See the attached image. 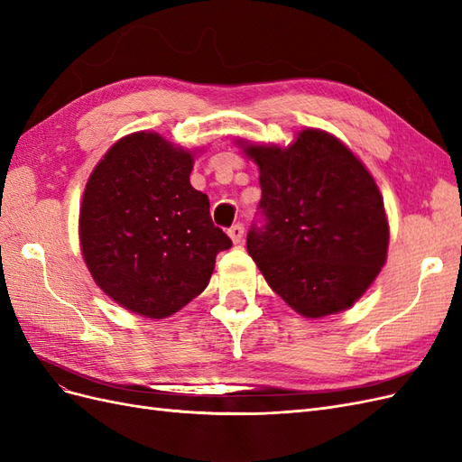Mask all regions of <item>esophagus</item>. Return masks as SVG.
<instances>
[{
  "label": "esophagus",
  "mask_w": 462,
  "mask_h": 462,
  "mask_svg": "<svg viewBox=\"0 0 462 462\" xmlns=\"http://www.w3.org/2000/svg\"><path fill=\"white\" fill-rule=\"evenodd\" d=\"M227 235L231 236V241L235 243V245H239L241 241H243V235H245V227L241 226V223H235V226L227 231Z\"/></svg>",
  "instance_id": "1"
}]
</instances>
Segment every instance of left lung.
I'll return each mask as SVG.
<instances>
[{"instance_id":"8db88e82","label":"left lung","mask_w":462,"mask_h":462,"mask_svg":"<svg viewBox=\"0 0 462 462\" xmlns=\"http://www.w3.org/2000/svg\"><path fill=\"white\" fill-rule=\"evenodd\" d=\"M258 165L263 227L246 236L265 282L304 318L343 312L387 260L389 223L374 177L337 136L299 131L289 146L236 141Z\"/></svg>"}]
</instances>
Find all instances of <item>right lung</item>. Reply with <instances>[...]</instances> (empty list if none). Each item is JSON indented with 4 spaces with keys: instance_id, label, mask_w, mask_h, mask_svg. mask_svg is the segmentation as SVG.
<instances>
[{
    "instance_id": "obj_1",
    "label": "right lung",
    "mask_w": 462,
    "mask_h": 462,
    "mask_svg": "<svg viewBox=\"0 0 462 462\" xmlns=\"http://www.w3.org/2000/svg\"><path fill=\"white\" fill-rule=\"evenodd\" d=\"M194 153L158 133L119 138L82 194L79 239L96 285L123 309L162 319L206 289L231 239L192 189Z\"/></svg>"
}]
</instances>
